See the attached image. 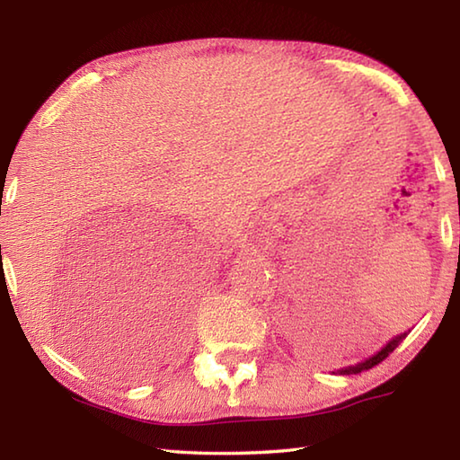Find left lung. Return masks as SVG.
<instances>
[{
    "label": "left lung",
    "instance_id": "left-lung-1",
    "mask_svg": "<svg viewBox=\"0 0 460 460\" xmlns=\"http://www.w3.org/2000/svg\"><path fill=\"white\" fill-rule=\"evenodd\" d=\"M405 336L407 334H399V336H395L394 340H389L387 344L381 348L376 356H371V358H367L366 361H359V364H356V366H348V367H341V369H338L340 374H344V376H349V374H361V371H366V369H371L374 366H377V364H381V361H384L389 354H392V351L402 344V341L405 340Z\"/></svg>",
    "mask_w": 460,
    "mask_h": 460
}]
</instances>
